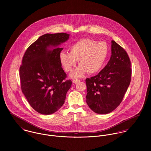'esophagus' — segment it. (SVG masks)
<instances>
[{"label":"esophagus","instance_id":"1","mask_svg":"<svg viewBox=\"0 0 151 151\" xmlns=\"http://www.w3.org/2000/svg\"><path fill=\"white\" fill-rule=\"evenodd\" d=\"M80 81L79 80H73V82L74 84H77V83H79Z\"/></svg>","mask_w":151,"mask_h":151}]
</instances>
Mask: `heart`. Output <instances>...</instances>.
<instances>
[{
    "label": "heart",
    "instance_id": "obj_1",
    "mask_svg": "<svg viewBox=\"0 0 151 151\" xmlns=\"http://www.w3.org/2000/svg\"><path fill=\"white\" fill-rule=\"evenodd\" d=\"M109 55V47L105 42L89 38L80 40L69 48V53L60 54V63L67 72L71 71L78 60L79 67L70 74L72 78H79L86 73L93 74L102 68Z\"/></svg>",
    "mask_w": 151,
    "mask_h": 151
}]
</instances>
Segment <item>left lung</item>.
I'll return each mask as SVG.
<instances>
[{
	"mask_svg": "<svg viewBox=\"0 0 151 151\" xmlns=\"http://www.w3.org/2000/svg\"><path fill=\"white\" fill-rule=\"evenodd\" d=\"M111 55L98 75L86 78V102L98 114H108L122 102L131 81V68L126 50L111 41Z\"/></svg>",
	"mask_w": 151,
	"mask_h": 151,
	"instance_id": "1",
	"label": "left lung"
}]
</instances>
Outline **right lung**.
I'll list each match as a JSON object with an SVG mask.
<instances>
[{
	"instance_id": "1",
	"label": "right lung",
	"mask_w": 151,
	"mask_h": 151,
	"mask_svg": "<svg viewBox=\"0 0 151 151\" xmlns=\"http://www.w3.org/2000/svg\"><path fill=\"white\" fill-rule=\"evenodd\" d=\"M66 33L41 36L25 51L20 68L22 92L27 101L42 114L55 113L64 104L71 81H65L59 46L69 39Z\"/></svg>"
}]
</instances>
